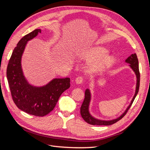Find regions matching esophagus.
<instances>
[{
	"label": "esophagus",
	"instance_id": "esophagus-1",
	"mask_svg": "<svg viewBox=\"0 0 150 150\" xmlns=\"http://www.w3.org/2000/svg\"><path fill=\"white\" fill-rule=\"evenodd\" d=\"M84 81V78L83 76H79L76 79V84H81Z\"/></svg>",
	"mask_w": 150,
	"mask_h": 150
}]
</instances>
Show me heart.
I'll list each match as a JSON object with an SVG mask.
<instances>
[{
	"mask_svg": "<svg viewBox=\"0 0 150 150\" xmlns=\"http://www.w3.org/2000/svg\"><path fill=\"white\" fill-rule=\"evenodd\" d=\"M108 51L106 49L103 47H97L94 48L92 51H91L88 54H86L85 57L88 61H93L96 60V59L103 56L106 54ZM115 61V58L113 56H108L106 57L101 61L100 62H98L96 64H94L93 67V70L97 71L103 69L108 66L111 65Z\"/></svg>",
	"mask_w": 150,
	"mask_h": 150,
	"instance_id": "obj_1",
	"label": "heart"
}]
</instances>
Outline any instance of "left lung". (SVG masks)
<instances>
[{
  "label": "left lung",
  "mask_w": 150,
  "mask_h": 150,
  "mask_svg": "<svg viewBox=\"0 0 150 150\" xmlns=\"http://www.w3.org/2000/svg\"><path fill=\"white\" fill-rule=\"evenodd\" d=\"M126 62L130 64V67L132 68L134 72H135L136 75H137V88H136V92L134 96L131 101V104H129V106L128 107V108L126 109V110L125 112L122 114L121 116H120L118 118L113 120L111 121H102V120H99L97 119H95L94 117H93L91 115L89 114V104L90 102V99H91V94L89 89H86L85 91V97L83 101V103L82 104V105L81 106L80 109V111H81V115L82 116L84 120L88 122V123L90 125H111L115 123L117 121H120L121 119H122L123 117L128 112L129 110V109L130 108L131 106L132 105V104L134 100V99L137 96V95L138 93L139 88V79H140V74H139V65H138V59L137 56V54H131L130 56H129L127 59H126Z\"/></svg>",
  "instance_id": "1"
}]
</instances>
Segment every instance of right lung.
Returning a JSON list of instances; mask_svg holds the SVG:
<instances>
[{
  "instance_id": "right-lung-1",
  "label": "right lung",
  "mask_w": 150,
  "mask_h": 150,
  "mask_svg": "<svg viewBox=\"0 0 150 150\" xmlns=\"http://www.w3.org/2000/svg\"><path fill=\"white\" fill-rule=\"evenodd\" d=\"M40 33L35 29L24 35L13 49L7 68V78L13 102L29 115L44 116L56 106L61 94L70 87V78L54 79L43 87L37 88L27 82L21 68V57L28 40Z\"/></svg>"
}]
</instances>
